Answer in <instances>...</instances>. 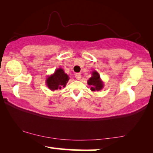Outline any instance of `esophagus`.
<instances>
[{"label":"esophagus","mask_w":153,"mask_h":153,"mask_svg":"<svg viewBox=\"0 0 153 153\" xmlns=\"http://www.w3.org/2000/svg\"><path fill=\"white\" fill-rule=\"evenodd\" d=\"M75 78L77 79V80H80V79L81 78V74H80V73H75Z\"/></svg>","instance_id":"1"}]
</instances>
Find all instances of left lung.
Returning a JSON list of instances; mask_svg holds the SVG:
<instances>
[{"mask_svg": "<svg viewBox=\"0 0 153 153\" xmlns=\"http://www.w3.org/2000/svg\"><path fill=\"white\" fill-rule=\"evenodd\" d=\"M87 84L90 85L92 91L101 90L103 87V82L101 80L100 75L95 71L92 72V76L87 81Z\"/></svg>", "mask_w": 153, "mask_h": 153, "instance_id": "obj_1", "label": "left lung"}]
</instances>
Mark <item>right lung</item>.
<instances>
[{"label":"right lung","instance_id":"add662e5","mask_svg":"<svg viewBox=\"0 0 153 153\" xmlns=\"http://www.w3.org/2000/svg\"><path fill=\"white\" fill-rule=\"evenodd\" d=\"M68 80V75L64 73L62 68H59L56 69L54 73L47 78V86L52 91L61 89L66 86Z\"/></svg>","mask_w":153,"mask_h":153}]
</instances>
